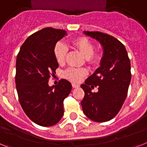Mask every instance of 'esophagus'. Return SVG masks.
I'll return each instance as SVG.
<instances>
[{
    "label": "esophagus",
    "instance_id": "esophagus-1",
    "mask_svg": "<svg viewBox=\"0 0 147 147\" xmlns=\"http://www.w3.org/2000/svg\"><path fill=\"white\" fill-rule=\"evenodd\" d=\"M71 86H72V87H73V88H76V87H79V85L77 84H75V83L71 84Z\"/></svg>",
    "mask_w": 147,
    "mask_h": 147
}]
</instances>
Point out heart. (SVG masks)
<instances>
[{
	"mask_svg": "<svg viewBox=\"0 0 147 147\" xmlns=\"http://www.w3.org/2000/svg\"><path fill=\"white\" fill-rule=\"evenodd\" d=\"M74 46H76L78 50L83 54L86 57L87 62L91 64H97L100 62L102 59V53L93 52L94 45L93 43L86 37H78L74 39ZM67 48L63 42H57L54 48V55L60 64H62L66 60ZM64 76L73 81H79L86 75V71L83 69L70 67L64 71Z\"/></svg>",
	"mask_w": 147,
	"mask_h": 147,
	"instance_id": "heart-1",
	"label": "heart"
}]
</instances>
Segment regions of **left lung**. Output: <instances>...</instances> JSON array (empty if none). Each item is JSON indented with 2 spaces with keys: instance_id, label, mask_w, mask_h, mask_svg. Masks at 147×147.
I'll return each instance as SVG.
<instances>
[{
  "instance_id": "1",
  "label": "left lung",
  "mask_w": 147,
  "mask_h": 147,
  "mask_svg": "<svg viewBox=\"0 0 147 147\" xmlns=\"http://www.w3.org/2000/svg\"><path fill=\"white\" fill-rule=\"evenodd\" d=\"M103 47V57L92 76L81 84L84 97L81 102L83 112L95 122L113 119L121 109L131 82V63L125 46L112 36L98 31H84ZM94 87L98 92L91 91Z\"/></svg>"
}]
</instances>
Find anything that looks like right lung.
I'll use <instances>...</instances> for the list:
<instances>
[{
	"label": "right lung",
	"instance_id": "1",
	"mask_svg": "<svg viewBox=\"0 0 147 147\" xmlns=\"http://www.w3.org/2000/svg\"><path fill=\"white\" fill-rule=\"evenodd\" d=\"M66 35L63 30L45 28L30 36L17 55L16 85L22 109L34 123L51 126L63 116V100L71 92V84L61 79L58 84L49 85L58 63L54 48Z\"/></svg>",
	"mask_w": 147,
	"mask_h": 147
}]
</instances>
